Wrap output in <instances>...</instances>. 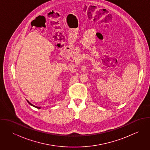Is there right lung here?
<instances>
[{
  "mask_svg": "<svg viewBox=\"0 0 150 150\" xmlns=\"http://www.w3.org/2000/svg\"><path fill=\"white\" fill-rule=\"evenodd\" d=\"M27 102H28V103H29V105H30V106H33V107H36V108H39V109H40V108H41V107H37V106H33V105H32V104H31V103H30V102H29V101H28V100H27Z\"/></svg>",
  "mask_w": 150,
  "mask_h": 150,
  "instance_id": "1",
  "label": "right lung"
}]
</instances>
